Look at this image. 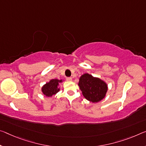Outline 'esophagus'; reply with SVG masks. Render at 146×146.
<instances>
[{"label": "esophagus", "instance_id": "obj_1", "mask_svg": "<svg viewBox=\"0 0 146 146\" xmlns=\"http://www.w3.org/2000/svg\"><path fill=\"white\" fill-rule=\"evenodd\" d=\"M66 80H68V81H71V80H72V78H71V77H67Z\"/></svg>", "mask_w": 146, "mask_h": 146}]
</instances>
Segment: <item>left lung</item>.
Here are the masks:
<instances>
[{
  "label": "left lung",
  "mask_w": 146,
  "mask_h": 146,
  "mask_svg": "<svg viewBox=\"0 0 146 146\" xmlns=\"http://www.w3.org/2000/svg\"><path fill=\"white\" fill-rule=\"evenodd\" d=\"M78 86L84 98L92 103H97L105 98L107 85L98 78L85 73L80 77Z\"/></svg>",
  "instance_id": "obj_1"
}]
</instances>
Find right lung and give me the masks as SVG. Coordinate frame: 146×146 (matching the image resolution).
<instances>
[{"mask_svg":"<svg viewBox=\"0 0 146 146\" xmlns=\"http://www.w3.org/2000/svg\"><path fill=\"white\" fill-rule=\"evenodd\" d=\"M62 80L52 79L49 82H47L42 88V92L45 96L47 97H51L53 95L56 94L60 89L58 88V83L61 82Z\"/></svg>","mask_w":146,"mask_h":146,"instance_id":"1","label":"right lung"}]
</instances>
